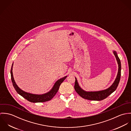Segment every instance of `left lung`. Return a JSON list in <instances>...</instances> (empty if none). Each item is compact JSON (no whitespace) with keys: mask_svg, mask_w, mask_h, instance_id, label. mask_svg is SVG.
I'll return each mask as SVG.
<instances>
[{"mask_svg":"<svg viewBox=\"0 0 131 131\" xmlns=\"http://www.w3.org/2000/svg\"><path fill=\"white\" fill-rule=\"evenodd\" d=\"M113 53H114V55L115 56L116 59L117 61V63L118 65V73L117 75V77L114 83L112 84V85L110 88L104 90L96 91V92H86L80 88V87L78 84L77 80L75 78V86H74L75 91L81 97H82L84 99H88L89 100L100 101L107 98L109 95H110L116 89L121 79V61L119 57L117 56L116 52L114 51Z\"/></svg>","mask_w":131,"mask_h":131,"instance_id":"8db88e82","label":"left lung"}]
</instances>
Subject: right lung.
<instances>
[{
  "instance_id": "1",
  "label": "right lung",
  "mask_w": 131,
  "mask_h": 131,
  "mask_svg": "<svg viewBox=\"0 0 131 131\" xmlns=\"http://www.w3.org/2000/svg\"><path fill=\"white\" fill-rule=\"evenodd\" d=\"M13 67V63L12 64L11 70H10V74H11L12 81L13 85L14 88L15 89L17 93L19 94L20 95H21L22 97H23L24 98H25L26 99H27L30 102H34V103L44 102L48 101L51 100L57 92L60 84L63 82V81L67 77V76H66L57 81L54 85L53 86V88H52V89L48 93L42 94V95H36V94L29 93L21 90L20 88H19V87L16 84L14 80L13 74V72H12Z\"/></svg>"
}]
</instances>
